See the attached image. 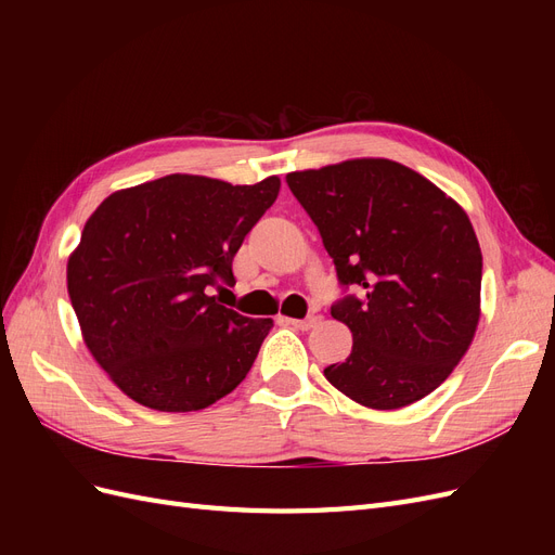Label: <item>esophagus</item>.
<instances>
[{
	"label": "esophagus",
	"instance_id": "esophagus-1",
	"mask_svg": "<svg viewBox=\"0 0 555 555\" xmlns=\"http://www.w3.org/2000/svg\"><path fill=\"white\" fill-rule=\"evenodd\" d=\"M287 322L298 331H310L319 324V314H308L306 319H287Z\"/></svg>",
	"mask_w": 555,
	"mask_h": 555
}]
</instances>
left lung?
Returning <instances> with one entry per match:
<instances>
[{
  "label": "left lung",
  "instance_id": "1",
  "mask_svg": "<svg viewBox=\"0 0 555 555\" xmlns=\"http://www.w3.org/2000/svg\"><path fill=\"white\" fill-rule=\"evenodd\" d=\"M322 233L343 287L331 308L351 354L324 367L347 398L373 410L422 400L465 357L479 324L481 249L465 210L391 159H347L287 173Z\"/></svg>",
  "mask_w": 555,
  "mask_h": 555
}]
</instances>
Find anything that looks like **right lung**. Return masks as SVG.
Returning <instances> with one entry per match:
<instances>
[{
	"mask_svg": "<svg viewBox=\"0 0 555 555\" xmlns=\"http://www.w3.org/2000/svg\"><path fill=\"white\" fill-rule=\"evenodd\" d=\"M280 178L231 184L173 173L113 192L82 229L66 289L82 340L117 389L159 412H196L249 373L273 319L210 292L275 204Z\"/></svg>",
	"mask_w": 555,
	"mask_h": 555,
	"instance_id": "add662e5",
	"label": "right lung"
}]
</instances>
